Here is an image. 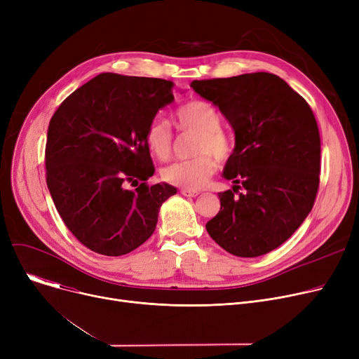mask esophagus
I'll return each mask as SVG.
<instances>
[{"mask_svg": "<svg viewBox=\"0 0 359 359\" xmlns=\"http://www.w3.org/2000/svg\"><path fill=\"white\" fill-rule=\"evenodd\" d=\"M180 194H182L183 196H189V198H195V196H198V195H199V192H198V191H194V189H184V187H182V189H180Z\"/></svg>", "mask_w": 359, "mask_h": 359, "instance_id": "34e87169", "label": "esophagus"}]
</instances>
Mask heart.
<instances>
[{
	"label": "heart",
	"mask_w": 359,
	"mask_h": 359,
	"mask_svg": "<svg viewBox=\"0 0 359 359\" xmlns=\"http://www.w3.org/2000/svg\"><path fill=\"white\" fill-rule=\"evenodd\" d=\"M176 125L182 132L196 134L194 141V158L182 160L161 170L164 182L184 189H199L214 175L217 163L225 161L233 154V140L221 128L219 111L208 102L192 100L183 104L176 111ZM173 132L168 123L156 118L151 121L145 142L151 154L158 160H167L173 151Z\"/></svg>",
	"instance_id": "b5f03b06"
}]
</instances>
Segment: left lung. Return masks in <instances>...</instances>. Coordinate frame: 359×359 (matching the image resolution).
I'll return each instance as SVG.
<instances>
[{
    "instance_id": "left-lung-1",
    "label": "left lung",
    "mask_w": 359,
    "mask_h": 359,
    "mask_svg": "<svg viewBox=\"0 0 359 359\" xmlns=\"http://www.w3.org/2000/svg\"><path fill=\"white\" fill-rule=\"evenodd\" d=\"M191 87L218 106L236 134L222 173L233 191L218 194L221 208L206 231L234 256L266 255L294 234L316 201L320 134L313 110L269 72L195 80Z\"/></svg>"
}]
</instances>
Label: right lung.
I'll return each instance as SVG.
<instances>
[{
    "label": "right lung",
    "instance_id": "1",
    "mask_svg": "<svg viewBox=\"0 0 359 359\" xmlns=\"http://www.w3.org/2000/svg\"><path fill=\"white\" fill-rule=\"evenodd\" d=\"M161 79L99 74L56 109L48 128L46 183L68 230L90 250L122 256L154 233L177 189L148 184L154 164L145 132L175 100ZM138 181L142 183L139 185ZM138 184L135 191L126 186Z\"/></svg>",
    "mask_w": 359,
    "mask_h": 359
}]
</instances>
